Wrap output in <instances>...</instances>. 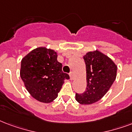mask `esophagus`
<instances>
[{"label": "esophagus", "instance_id": "esophagus-1", "mask_svg": "<svg viewBox=\"0 0 132 132\" xmlns=\"http://www.w3.org/2000/svg\"><path fill=\"white\" fill-rule=\"evenodd\" d=\"M74 78H75V75H74V73L71 72V73H70V79H71V80H73V79H74Z\"/></svg>", "mask_w": 132, "mask_h": 132}]
</instances>
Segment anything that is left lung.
<instances>
[{"instance_id":"8db88e82","label":"left lung","mask_w":132,"mask_h":132,"mask_svg":"<svg viewBox=\"0 0 132 132\" xmlns=\"http://www.w3.org/2000/svg\"><path fill=\"white\" fill-rule=\"evenodd\" d=\"M86 64V88L82 94L75 95L81 104L97 102L109 90L117 75V66L107 55L99 50L88 52L84 55Z\"/></svg>"}]
</instances>
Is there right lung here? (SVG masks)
Segmentation results:
<instances>
[{
  "label": "right lung",
  "instance_id": "right-lung-1",
  "mask_svg": "<svg viewBox=\"0 0 132 132\" xmlns=\"http://www.w3.org/2000/svg\"><path fill=\"white\" fill-rule=\"evenodd\" d=\"M20 75L26 89L35 99L50 103L57 98L69 75L62 71L54 50L39 47L22 59Z\"/></svg>",
  "mask_w": 132,
  "mask_h": 132
}]
</instances>
